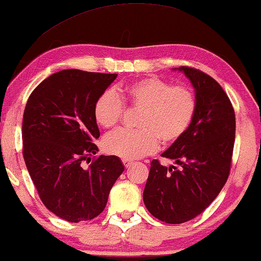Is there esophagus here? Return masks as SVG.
I'll return each mask as SVG.
<instances>
[{"instance_id":"1","label":"esophagus","mask_w":261,"mask_h":261,"mask_svg":"<svg viewBox=\"0 0 261 261\" xmlns=\"http://www.w3.org/2000/svg\"><path fill=\"white\" fill-rule=\"evenodd\" d=\"M122 163H123V165H124V168H129L132 164H133V162L132 161H128V160H123L122 161Z\"/></svg>"}]
</instances>
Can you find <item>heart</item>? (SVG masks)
Listing matches in <instances>:
<instances>
[{"label": "heart", "instance_id": "heart-1", "mask_svg": "<svg viewBox=\"0 0 261 261\" xmlns=\"http://www.w3.org/2000/svg\"><path fill=\"white\" fill-rule=\"evenodd\" d=\"M124 103L140 110L139 129H117L103 139L107 153L137 160L155 151L158 143L169 146L177 143L191 127L197 113V97L187 86L172 84L157 76L140 79L116 91L107 90L97 98L93 115L103 128L115 127L122 118Z\"/></svg>", "mask_w": 261, "mask_h": 261}]
</instances>
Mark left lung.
Listing matches in <instances>:
<instances>
[{
    "label": "left lung",
    "instance_id": "left-lung-1",
    "mask_svg": "<svg viewBox=\"0 0 261 261\" xmlns=\"http://www.w3.org/2000/svg\"><path fill=\"white\" fill-rule=\"evenodd\" d=\"M195 90L197 113L186 134L162 157L180 165L151 162L144 204L169 224L195 218L217 198L230 174L235 141V111L222 86L201 70L178 68Z\"/></svg>",
    "mask_w": 261,
    "mask_h": 261
}]
</instances>
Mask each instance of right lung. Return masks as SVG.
Returning <instances> with one entry per match:
<instances>
[{"instance_id":"right-lung-1","label":"right lung","mask_w":261,"mask_h":261,"mask_svg":"<svg viewBox=\"0 0 261 261\" xmlns=\"http://www.w3.org/2000/svg\"><path fill=\"white\" fill-rule=\"evenodd\" d=\"M117 74L60 70L43 80L27 100L22 154L40 200L57 217L79 223L106 208L124 167L116 155H99L93 107ZM91 162L89 167L85 163Z\"/></svg>"}]
</instances>
